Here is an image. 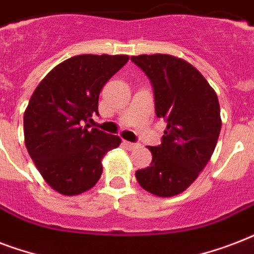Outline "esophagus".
I'll use <instances>...</instances> for the list:
<instances>
[{
	"label": "esophagus",
	"instance_id": "1",
	"mask_svg": "<svg viewBox=\"0 0 254 254\" xmlns=\"http://www.w3.org/2000/svg\"><path fill=\"white\" fill-rule=\"evenodd\" d=\"M123 145L125 149H127V150H133V149H135V147L138 146L137 143H133V142H129V141H123Z\"/></svg>",
	"mask_w": 254,
	"mask_h": 254
}]
</instances>
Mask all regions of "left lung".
Listing matches in <instances>:
<instances>
[{
  "mask_svg": "<svg viewBox=\"0 0 254 254\" xmlns=\"http://www.w3.org/2000/svg\"><path fill=\"white\" fill-rule=\"evenodd\" d=\"M154 88L155 113L167 123L162 143L149 146L150 166L135 171L139 186L170 197L191 186L208 163L220 134V105L205 77L181 58L131 57Z\"/></svg>",
  "mask_w": 254,
  "mask_h": 254,
  "instance_id": "left-lung-1",
  "label": "left lung"
}]
</instances>
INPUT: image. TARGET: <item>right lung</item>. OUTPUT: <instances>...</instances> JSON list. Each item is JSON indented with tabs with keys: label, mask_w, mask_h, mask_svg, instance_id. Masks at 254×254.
<instances>
[{
	"label": "right lung",
	"mask_w": 254,
	"mask_h": 254,
	"mask_svg": "<svg viewBox=\"0 0 254 254\" xmlns=\"http://www.w3.org/2000/svg\"><path fill=\"white\" fill-rule=\"evenodd\" d=\"M127 55L84 54L54 67L35 88L23 115L25 145L46 183L67 196L97 183L104 155L121 138L89 127L103 87Z\"/></svg>",
	"instance_id": "right-lung-1"
}]
</instances>
